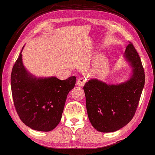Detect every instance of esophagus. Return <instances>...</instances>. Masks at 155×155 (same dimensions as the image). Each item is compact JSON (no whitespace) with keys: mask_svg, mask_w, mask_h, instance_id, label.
I'll return each mask as SVG.
<instances>
[{"mask_svg":"<svg viewBox=\"0 0 155 155\" xmlns=\"http://www.w3.org/2000/svg\"><path fill=\"white\" fill-rule=\"evenodd\" d=\"M86 83V78H83V77H81L78 79L77 81V85L78 86H81V87H82L84 85H85V83Z\"/></svg>","mask_w":155,"mask_h":155,"instance_id":"34e87169","label":"esophagus"}]
</instances>
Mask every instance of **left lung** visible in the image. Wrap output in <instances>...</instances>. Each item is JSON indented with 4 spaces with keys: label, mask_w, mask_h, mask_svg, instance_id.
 <instances>
[{
    "label": "left lung",
    "mask_w": 155,
    "mask_h": 155,
    "mask_svg": "<svg viewBox=\"0 0 155 155\" xmlns=\"http://www.w3.org/2000/svg\"><path fill=\"white\" fill-rule=\"evenodd\" d=\"M124 59L131 68L129 78L119 84H107L91 78L84 85L89 120L99 132H114L127 125L134 116L145 83L140 57L130 42Z\"/></svg>",
    "instance_id": "left-lung-1"
}]
</instances>
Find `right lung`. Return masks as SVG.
I'll use <instances>...</instances> for the list:
<instances>
[{"mask_svg": "<svg viewBox=\"0 0 155 155\" xmlns=\"http://www.w3.org/2000/svg\"><path fill=\"white\" fill-rule=\"evenodd\" d=\"M13 67L11 87L15 110L20 120L33 130L48 132L61 119L67 96L74 87V76L65 80L55 77H37L22 62V52Z\"/></svg>", "mask_w": 155, "mask_h": 155, "instance_id": "1", "label": "right lung"}]
</instances>
